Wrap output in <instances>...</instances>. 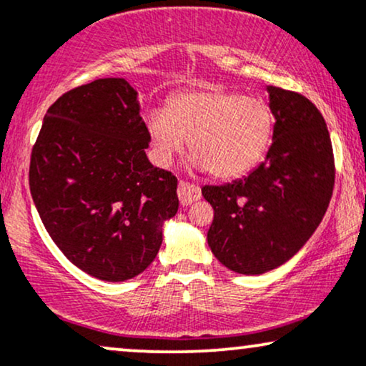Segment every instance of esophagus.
Masks as SVG:
<instances>
[{"instance_id": "obj_1", "label": "esophagus", "mask_w": 366, "mask_h": 366, "mask_svg": "<svg viewBox=\"0 0 366 366\" xmlns=\"http://www.w3.org/2000/svg\"><path fill=\"white\" fill-rule=\"evenodd\" d=\"M177 194H179L180 204L189 206L192 204V202H196L197 199H201V189L194 186V184L186 182V180H180L177 187Z\"/></svg>"}]
</instances>
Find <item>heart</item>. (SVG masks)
<instances>
[{
    "label": "heart",
    "instance_id": "obj_1",
    "mask_svg": "<svg viewBox=\"0 0 366 366\" xmlns=\"http://www.w3.org/2000/svg\"><path fill=\"white\" fill-rule=\"evenodd\" d=\"M274 124V111L266 99L219 88L182 92L172 97L167 111L147 117L158 164H169L189 139L194 165L217 179L242 177L261 164Z\"/></svg>",
    "mask_w": 366,
    "mask_h": 366
}]
</instances>
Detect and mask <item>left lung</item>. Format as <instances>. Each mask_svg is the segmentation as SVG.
I'll return each instance as SVG.
<instances>
[{
    "label": "left lung",
    "mask_w": 366,
    "mask_h": 366,
    "mask_svg": "<svg viewBox=\"0 0 366 366\" xmlns=\"http://www.w3.org/2000/svg\"><path fill=\"white\" fill-rule=\"evenodd\" d=\"M267 90L276 124L266 160L247 177L201 189L214 209L209 249L240 274L274 269L305 245L327 211L336 177L319 109L297 92Z\"/></svg>",
    "instance_id": "8db88e82"
}]
</instances>
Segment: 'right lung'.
Masks as SVG:
<instances>
[{
  "instance_id": "1",
  "label": "right lung",
  "mask_w": 366,
  "mask_h": 366,
  "mask_svg": "<svg viewBox=\"0 0 366 366\" xmlns=\"http://www.w3.org/2000/svg\"><path fill=\"white\" fill-rule=\"evenodd\" d=\"M147 124L122 78L66 92L44 117L29 186L44 227L74 266L102 281L143 272L177 213V179L149 164Z\"/></svg>"
}]
</instances>
